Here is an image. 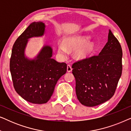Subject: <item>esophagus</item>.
Here are the masks:
<instances>
[{
	"instance_id": "34e87169",
	"label": "esophagus",
	"mask_w": 131,
	"mask_h": 131,
	"mask_svg": "<svg viewBox=\"0 0 131 131\" xmlns=\"http://www.w3.org/2000/svg\"><path fill=\"white\" fill-rule=\"evenodd\" d=\"M67 72H71V71H72V67H71V66L70 65L67 66Z\"/></svg>"
}]
</instances>
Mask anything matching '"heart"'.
Returning a JSON list of instances; mask_svg holds the SVG:
<instances>
[{
	"label": "heart",
	"mask_w": 131,
	"mask_h": 131,
	"mask_svg": "<svg viewBox=\"0 0 131 131\" xmlns=\"http://www.w3.org/2000/svg\"><path fill=\"white\" fill-rule=\"evenodd\" d=\"M91 37L89 36L73 37L68 38L65 40L64 44L61 43L58 46V52L61 55L67 54L68 50L77 49L76 56L79 58H86L92 52L94 49V44L89 42Z\"/></svg>",
	"instance_id": "obj_1"
}]
</instances>
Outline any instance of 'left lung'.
<instances>
[{
  "label": "left lung",
  "instance_id": "8db88e82",
  "mask_svg": "<svg viewBox=\"0 0 131 131\" xmlns=\"http://www.w3.org/2000/svg\"><path fill=\"white\" fill-rule=\"evenodd\" d=\"M122 59L121 44L109 30L108 42L99 54L73 64L76 95L82 104L96 106L114 95L122 71Z\"/></svg>",
  "mask_w": 131,
  "mask_h": 131
}]
</instances>
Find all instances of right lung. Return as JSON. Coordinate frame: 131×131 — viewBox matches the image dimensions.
Returning a JSON list of instances; mask_svg holds the SVG:
<instances>
[{"mask_svg": "<svg viewBox=\"0 0 131 131\" xmlns=\"http://www.w3.org/2000/svg\"><path fill=\"white\" fill-rule=\"evenodd\" d=\"M45 25L31 23L14 43L10 59V71L14 87L23 98L33 104L46 103L54 91L59 79L67 71L65 62H57L52 57V49L45 45L33 60L25 57L28 39L42 36Z\"/></svg>", "mask_w": 131, "mask_h": 131, "instance_id": "obj_1", "label": "right lung"}]
</instances>
